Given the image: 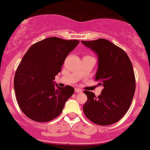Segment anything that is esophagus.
<instances>
[{"label": "esophagus", "mask_w": 150, "mask_h": 150, "mask_svg": "<svg viewBox=\"0 0 150 150\" xmlns=\"http://www.w3.org/2000/svg\"><path fill=\"white\" fill-rule=\"evenodd\" d=\"M75 91H76V92H78V93H81V92H82V90L81 89V88H75Z\"/></svg>", "instance_id": "obj_1"}]
</instances>
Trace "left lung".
I'll return each instance as SVG.
<instances>
[{
    "mask_svg": "<svg viewBox=\"0 0 150 150\" xmlns=\"http://www.w3.org/2000/svg\"><path fill=\"white\" fill-rule=\"evenodd\" d=\"M81 42L97 55L95 81L103 87L98 97L92 91H83L87 96L83 107L84 114L94 124L110 125L120 121L131 105L136 90L133 65L127 53L108 40Z\"/></svg>",
    "mask_w": 150,
    "mask_h": 150,
    "instance_id": "left-lung-1",
    "label": "left lung"
}]
</instances>
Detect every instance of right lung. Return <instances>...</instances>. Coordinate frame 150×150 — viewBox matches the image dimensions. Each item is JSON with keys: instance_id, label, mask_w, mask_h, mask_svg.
Listing matches in <instances>:
<instances>
[{"instance_id": "add662e5", "label": "right lung", "mask_w": 150, "mask_h": 150, "mask_svg": "<svg viewBox=\"0 0 150 150\" xmlns=\"http://www.w3.org/2000/svg\"><path fill=\"white\" fill-rule=\"evenodd\" d=\"M79 42L49 37L33 44L24 55L16 70L14 88L19 107L29 119L45 122L61 114L75 89L58 86L53 80Z\"/></svg>"}]
</instances>
